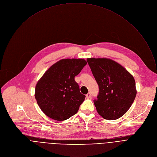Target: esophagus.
Here are the masks:
<instances>
[{
	"label": "esophagus",
	"instance_id": "1",
	"mask_svg": "<svg viewBox=\"0 0 157 157\" xmlns=\"http://www.w3.org/2000/svg\"><path fill=\"white\" fill-rule=\"evenodd\" d=\"M86 98L87 99H91V93H88L87 94H86Z\"/></svg>",
	"mask_w": 157,
	"mask_h": 157
}]
</instances>
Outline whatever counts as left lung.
Instances as JSON below:
<instances>
[{"instance_id": "8db88e82", "label": "left lung", "mask_w": 157, "mask_h": 157, "mask_svg": "<svg viewBox=\"0 0 157 157\" xmlns=\"http://www.w3.org/2000/svg\"><path fill=\"white\" fill-rule=\"evenodd\" d=\"M87 62L99 86V94L94 100L98 113L109 121L120 118L129 109L137 94L133 76L110 59L91 58Z\"/></svg>"}]
</instances>
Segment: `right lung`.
<instances>
[{
	"label": "right lung",
	"mask_w": 157,
	"mask_h": 157,
	"mask_svg": "<svg viewBox=\"0 0 157 157\" xmlns=\"http://www.w3.org/2000/svg\"><path fill=\"white\" fill-rule=\"evenodd\" d=\"M86 64L84 59H63L44 73L35 93L44 114L56 121H64L77 113L86 96L80 93L75 77Z\"/></svg>",
	"instance_id": "add662e5"
}]
</instances>
